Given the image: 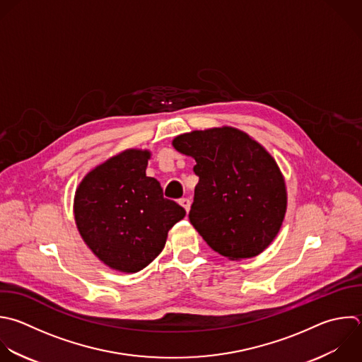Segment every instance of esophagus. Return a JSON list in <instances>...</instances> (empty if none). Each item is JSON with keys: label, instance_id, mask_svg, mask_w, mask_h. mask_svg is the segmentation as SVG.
Returning a JSON list of instances; mask_svg holds the SVG:
<instances>
[{"label": "esophagus", "instance_id": "obj_1", "mask_svg": "<svg viewBox=\"0 0 362 362\" xmlns=\"http://www.w3.org/2000/svg\"><path fill=\"white\" fill-rule=\"evenodd\" d=\"M180 205L185 209V212L188 214V211H189V208H191V202H189V199H187V198H182V199H180Z\"/></svg>", "mask_w": 362, "mask_h": 362}]
</instances>
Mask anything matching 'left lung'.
<instances>
[{
    "label": "left lung",
    "instance_id": "obj_1",
    "mask_svg": "<svg viewBox=\"0 0 362 362\" xmlns=\"http://www.w3.org/2000/svg\"><path fill=\"white\" fill-rule=\"evenodd\" d=\"M173 146L197 161L199 182L188 216L204 240L229 260L262 253L287 209L284 177L272 154L229 126L180 134Z\"/></svg>",
    "mask_w": 362,
    "mask_h": 362
}]
</instances>
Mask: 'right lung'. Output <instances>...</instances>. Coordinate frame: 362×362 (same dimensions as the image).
Wrapping results in <instances>:
<instances>
[{"mask_svg": "<svg viewBox=\"0 0 362 362\" xmlns=\"http://www.w3.org/2000/svg\"><path fill=\"white\" fill-rule=\"evenodd\" d=\"M150 150L127 148L90 170L79 182L74 215L78 230L107 267L136 273L164 249L168 230L185 209L163 197L146 175Z\"/></svg>", "mask_w": 362, "mask_h": 362, "instance_id": "1", "label": "right lung"}]
</instances>
